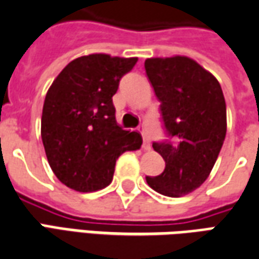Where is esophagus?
<instances>
[{"instance_id":"1","label":"esophagus","mask_w":259,"mask_h":259,"mask_svg":"<svg viewBox=\"0 0 259 259\" xmlns=\"http://www.w3.org/2000/svg\"><path fill=\"white\" fill-rule=\"evenodd\" d=\"M139 132L143 135V148H144V150H150V140L147 139L146 133H144V129H143V127H139Z\"/></svg>"}]
</instances>
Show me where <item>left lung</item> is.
I'll use <instances>...</instances> for the list:
<instances>
[{"instance_id": "1", "label": "left lung", "mask_w": 259, "mask_h": 259, "mask_svg": "<svg viewBox=\"0 0 259 259\" xmlns=\"http://www.w3.org/2000/svg\"><path fill=\"white\" fill-rule=\"evenodd\" d=\"M144 68L172 137L152 144L165 170L147 176V183L159 194L182 197L198 189L217 162L226 136L225 97L217 77L189 57L148 58Z\"/></svg>"}]
</instances>
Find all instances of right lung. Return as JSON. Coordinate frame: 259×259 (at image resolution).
I'll return each mask as SVG.
<instances>
[{
  "mask_svg": "<svg viewBox=\"0 0 259 259\" xmlns=\"http://www.w3.org/2000/svg\"><path fill=\"white\" fill-rule=\"evenodd\" d=\"M137 58L90 54L73 59L55 77L44 100L41 139L48 163L61 183L91 193L112 182L115 163L143 139L123 130L112 97Z\"/></svg>",
  "mask_w": 259,
  "mask_h": 259,
  "instance_id": "right-lung-1",
  "label": "right lung"
}]
</instances>
